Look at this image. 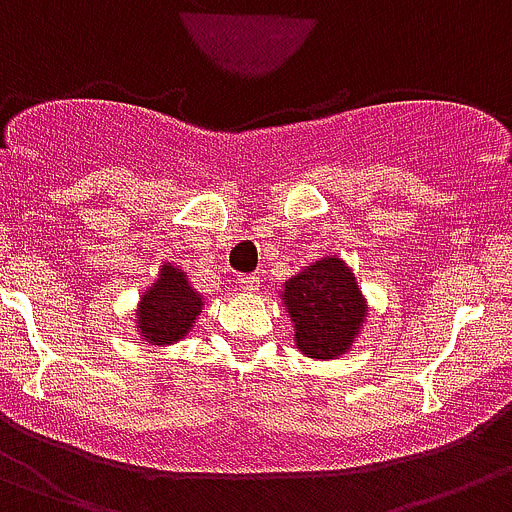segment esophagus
Returning <instances> with one entry per match:
<instances>
[{"instance_id": "34e87169", "label": "esophagus", "mask_w": 512, "mask_h": 512, "mask_svg": "<svg viewBox=\"0 0 512 512\" xmlns=\"http://www.w3.org/2000/svg\"><path fill=\"white\" fill-rule=\"evenodd\" d=\"M238 289L241 291H246V294H253V291L259 289V276H253V274H243V276H238Z\"/></svg>"}]
</instances>
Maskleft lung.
I'll return each mask as SVG.
<instances>
[{
  "mask_svg": "<svg viewBox=\"0 0 512 512\" xmlns=\"http://www.w3.org/2000/svg\"><path fill=\"white\" fill-rule=\"evenodd\" d=\"M294 324V344L309 359H339L357 344L369 304L352 266L324 256L291 276L279 291Z\"/></svg>",
  "mask_w": 512,
  "mask_h": 512,
  "instance_id": "1",
  "label": "left lung"
}]
</instances>
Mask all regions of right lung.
Here are the masks:
<instances>
[{
    "mask_svg": "<svg viewBox=\"0 0 512 512\" xmlns=\"http://www.w3.org/2000/svg\"><path fill=\"white\" fill-rule=\"evenodd\" d=\"M203 306H206V299L201 291L193 289L186 271L163 261L158 279L140 294L138 306H135V332L140 342L153 344V347H170L188 337Z\"/></svg>",
    "mask_w": 512,
    "mask_h": 512,
    "instance_id": "obj_1",
    "label": "right lung"
}]
</instances>
